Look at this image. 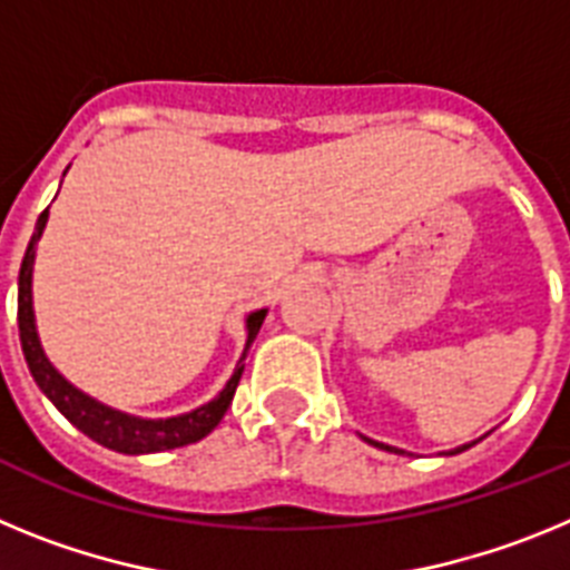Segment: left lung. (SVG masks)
Returning <instances> with one entry per match:
<instances>
[{"instance_id":"obj_1","label":"left lung","mask_w":570,"mask_h":570,"mask_svg":"<svg viewBox=\"0 0 570 570\" xmlns=\"http://www.w3.org/2000/svg\"><path fill=\"white\" fill-rule=\"evenodd\" d=\"M362 440L365 442H371V445L374 448H382V451H391V454H407V451H402V448H394V445H385V442H376V440H367V436H362ZM482 440V436H480ZM480 440H473V442H468V445H460V448H454V451H445V456H454V454H462V451H468V448L471 445H476V442Z\"/></svg>"}]
</instances>
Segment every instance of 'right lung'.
<instances>
[{
    "mask_svg": "<svg viewBox=\"0 0 570 570\" xmlns=\"http://www.w3.org/2000/svg\"><path fill=\"white\" fill-rule=\"evenodd\" d=\"M45 225H48V210L39 214L37 230L30 236L22 268H19V340H22L24 362H28L30 376L37 380L39 391L59 407V414H62L70 425H77L85 436H90V440L99 442V445L110 448V451H119V454H156V451L183 448L208 436L210 431L219 425V420H223L225 411H228L230 400H234L236 385H239L242 371H245V356H248L250 345H254L256 334H259L268 308L250 311V314L245 316V334H248L245 351H242L230 380L225 382V387L214 396V400L194 407L188 414L168 416V420H145V416L125 414V411H116V407L88 396L85 391H79L77 385H70L57 367L50 365L42 342H39L37 314H33V262H37V245Z\"/></svg>",
    "mask_w": 570,
    "mask_h": 570,
    "instance_id": "obj_1",
    "label": "right lung"
}]
</instances>
